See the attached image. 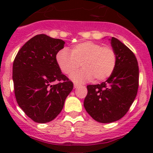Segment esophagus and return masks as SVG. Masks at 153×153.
I'll return each mask as SVG.
<instances>
[{
    "instance_id": "1",
    "label": "esophagus",
    "mask_w": 153,
    "mask_h": 153,
    "mask_svg": "<svg viewBox=\"0 0 153 153\" xmlns=\"http://www.w3.org/2000/svg\"><path fill=\"white\" fill-rule=\"evenodd\" d=\"M79 86H80V85L78 83H74V88H78Z\"/></svg>"
}]
</instances>
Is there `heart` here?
Here are the masks:
<instances>
[{
  "instance_id": "obj_1",
  "label": "heart",
  "mask_w": 153,
  "mask_h": 153,
  "mask_svg": "<svg viewBox=\"0 0 153 153\" xmlns=\"http://www.w3.org/2000/svg\"><path fill=\"white\" fill-rule=\"evenodd\" d=\"M56 62L62 73L71 75L75 82H83L92 80H105L113 73L117 62V54L112 47L88 41L78 43L71 49H62L56 54Z\"/></svg>"
}]
</instances>
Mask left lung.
Segmentation results:
<instances>
[{"label": "left lung", "instance_id": "1", "mask_svg": "<svg viewBox=\"0 0 153 153\" xmlns=\"http://www.w3.org/2000/svg\"><path fill=\"white\" fill-rule=\"evenodd\" d=\"M117 54L113 73L105 82L87 85L84 107L94 120L111 123L122 118L137 94L139 68L136 57L117 38L109 39Z\"/></svg>", "mask_w": 153, "mask_h": 153}]
</instances>
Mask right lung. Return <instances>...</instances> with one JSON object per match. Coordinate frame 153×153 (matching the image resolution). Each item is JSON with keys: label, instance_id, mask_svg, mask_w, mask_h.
<instances>
[{"label": "right lung", "instance_id": "add662e5", "mask_svg": "<svg viewBox=\"0 0 153 153\" xmlns=\"http://www.w3.org/2000/svg\"><path fill=\"white\" fill-rule=\"evenodd\" d=\"M65 42L46 34L34 36L24 44L13 64V80L17 103L37 123L51 122L62 111L73 83L56 62ZM58 82L52 85L53 82Z\"/></svg>", "mask_w": 153, "mask_h": 153}]
</instances>
